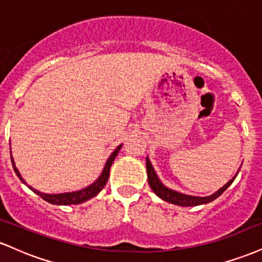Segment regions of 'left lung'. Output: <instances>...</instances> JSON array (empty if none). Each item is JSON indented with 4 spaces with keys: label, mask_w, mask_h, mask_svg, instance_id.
<instances>
[{
    "label": "left lung",
    "mask_w": 262,
    "mask_h": 262,
    "mask_svg": "<svg viewBox=\"0 0 262 262\" xmlns=\"http://www.w3.org/2000/svg\"><path fill=\"white\" fill-rule=\"evenodd\" d=\"M239 171H240V167L233 179L229 180V181L225 183L223 187L219 188L217 192H214V193L210 194V196H206V197L189 196V194L181 193V192H177V191H175V189H171L169 187H166V186H165L164 183L160 181V179H159L158 175H156L151 162H150L149 158L146 156V172H148V182H149L150 187H151L152 191H154V193L158 197H160L162 201H165V202H169V203L176 204V206H181V207L200 206V204H206V203L212 202V201H214L215 198H218L219 196H221L225 189H227L231 185V183H233L234 180H235V177L237 176V173H239Z\"/></svg>",
    "instance_id": "1"
}]
</instances>
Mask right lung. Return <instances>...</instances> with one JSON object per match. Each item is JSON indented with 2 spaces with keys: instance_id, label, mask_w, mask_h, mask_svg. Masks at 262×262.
Here are the masks:
<instances>
[{
  "instance_id": "right-lung-1",
  "label": "right lung",
  "mask_w": 262,
  "mask_h": 262,
  "mask_svg": "<svg viewBox=\"0 0 262 262\" xmlns=\"http://www.w3.org/2000/svg\"><path fill=\"white\" fill-rule=\"evenodd\" d=\"M122 145H123V144L117 146V149L114 150L112 154L110 155V158H108V160L106 161V165H104L103 170H102V173L100 175V177L96 180L95 182L91 183L90 186H87V187H85V188L79 189V191L65 192V193H44V192L38 191V189L33 188L32 186L27 185L25 179H23L22 175L19 173V171H18V169L16 167V164H14L13 156H12V155H11V160H12V166H13V170H14V172H16V175L19 177L20 181L25 183V185L28 186V188L32 189L34 193H37L38 196H40L44 201H47V202H49L52 204H56V206H69V204L83 203V202H86V201L91 200L92 197L97 196V194L100 193V192L102 191V188L106 186V183L108 181V177H110L111 166H112L114 159H116V156L118 155V151L121 150Z\"/></svg>"
}]
</instances>
